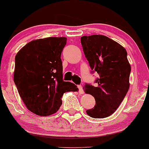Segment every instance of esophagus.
Returning a JSON list of instances; mask_svg holds the SVG:
<instances>
[{
  "label": "esophagus",
  "instance_id": "1",
  "mask_svg": "<svg viewBox=\"0 0 149 149\" xmlns=\"http://www.w3.org/2000/svg\"><path fill=\"white\" fill-rule=\"evenodd\" d=\"M78 89H79V93H80V94H83V93H84V91H83L82 86H78Z\"/></svg>",
  "mask_w": 149,
  "mask_h": 149
}]
</instances>
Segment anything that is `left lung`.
I'll return each instance as SVG.
<instances>
[{
	"label": "left lung",
	"mask_w": 149,
	"mask_h": 149,
	"mask_svg": "<svg viewBox=\"0 0 149 149\" xmlns=\"http://www.w3.org/2000/svg\"><path fill=\"white\" fill-rule=\"evenodd\" d=\"M81 41L91 69L100 75L97 86L83 87L84 92L95 100V107L86 113L93 118H105L118 108L130 88L131 66L127 51L104 35L83 36Z\"/></svg>",
	"instance_id": "obj_1"
}]
</instances>
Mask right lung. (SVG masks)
I'll return each mask as SVG.
<instances>
[{
    "label": "right lung",
    "mask_w": 149,
    "mask_h": 149,
    "mask_svg": "<svg viewBox=\"0 0 149 149\" xmlns=\"http://www.w3.org/2000/svg\"><path fill=\"white\" fill-rule=\"evenodd\" d=\"M66 37H47L29 42L15 56L14 82L30 112L40 116L56 113L66 92H77L73 83L63 81L61 54Z\"/></svg>",
    "instance_id": "right-lung-1"
}]
</instances>
